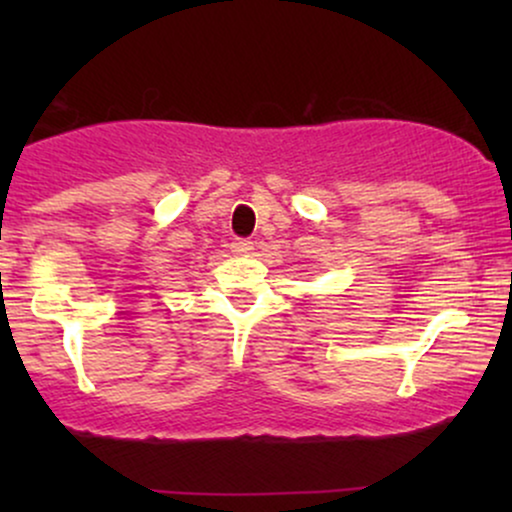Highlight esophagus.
I'll return each mask as SVG.
<instances>
[{
  "label": "esophagus",
  "mask_w": 512,
  "mask_h": 512,
  "mask_svg": "<svg viewBox=\"0 0 512 512\" xmlns=\"http://www.w3.org/2000/svg\"><path fill=\"white\" fill-rule=\"evenodd\" d=\"M233 252H236V255H248V252L252 250V243L250 240H243V238H238V240H233Z\"/></svg>",
  "instance_id": "obj_1"
}]
</instances>
